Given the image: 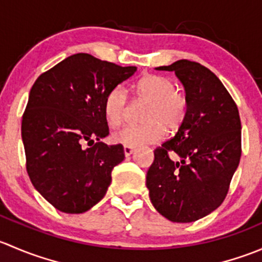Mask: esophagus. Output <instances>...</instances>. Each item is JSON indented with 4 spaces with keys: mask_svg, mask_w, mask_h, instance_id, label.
I'll return each mask as SVG.
<instances>
[{
    "mask_svg": "<svg viewBox=\"0 0 262 262\" xmlns=\"http://www.w3.org/2000/svg\"><path fill=\"white\" fill-rule=\"evenodd\" d=\"M124 150V155H125V157H128V156H130L132 153L134 152V148L133 147H128V146H124L123 148Z\"/></svg>",
    "mask_w": 262,
    "mask_h": 262,
    "instance_id": "1",
    "label": "esophagus"
}]
</instances>
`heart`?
<instances>
[{"label":"heart","instance_id":"b5f03b06","mask_svg":"<svg viewBox=\"0 0 262 262\" xmlns=\"http://www.w3.org/2000/svg\"><path fill=\"white\" fill-rule=\"evenodd\" d=\"M138 100L149 102L144 112L147 124L139 126H124L113 133L115 143L128 147H139L161 141L167 132H175L186 116L187 102L181 94L176 92L175 82L158 75L142 77L136 84ZM128 106L125 87H113L105 97L104 113L110 126H118L123 121Z\"/></svg>","mask_w":262,"mask_h":262}]
</instances>
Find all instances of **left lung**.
<instances>
[{"label": "left lung", "instance_id": "obj_1", "mask_svg": "<svg viewBox=\"0 0 262 262\" xmlns=\"http://www.w3.org/2000/svg\"><path fill=\"white\" fill-rule=\"evenodd\" d=\"M156 70L175 72L187 110L178 133L155 149L146 185L161 215L190 223L214 212L228 192L241 158V120L226 87L200 63L180 59Z\"/></svg>", "mask_w": 262, "mask_h": 262}]
</instances>
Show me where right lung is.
Returning a JSON list of instances; mask_svg holds the SVG:
<instances>
[{
    "mask_svg": "<svg viewBox=\"0 0 262 262\" xmlns=\"http://www.w3.org/2000/svg\"><path fill=\"white\" fill-rule=\"evenodd\" d=\"M136 71L77 53L31 87L21 123L26 170L36 191L55 209L84 213L106 194L124 150L121 144L101 142L109 136L105 97Z\"/></svg>",
    "mask_w": 262,
    "mask_h": 262,
    "instance_id": "right-lung-1",
    "label": "right lung"
}]
</instances>
